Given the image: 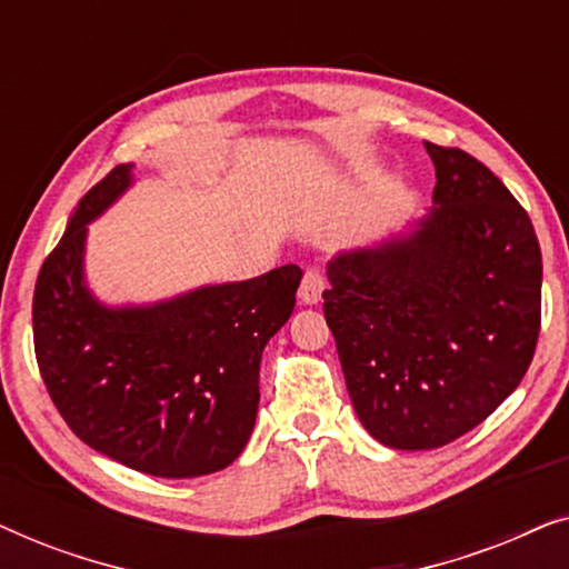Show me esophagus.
Wrapping results in <instances>:
<instances>
[{"instance_id":"obj_1","label":"esophagus","mask_w":569,"mask_h":569,"mask_svg":"<svg viewBox=\"0 0 569 569\" xmlns=\"http://www.w3.org/2000/svg\"><path fill=\"white\" fill-rule=\"evenodd\" d=\"M326 287V277L321 269H308L306 274H302V282H300V300L306 302V306H316L318 300H321V292Z\"/></svg>"}]
</instances>
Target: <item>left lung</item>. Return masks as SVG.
Instances as JSON below:
<instances>
[{
	"mask_svg": "<svg viewBox=\"0 0 569 569\" xmlns=\"http://www.w3.org/2000/svg\"><path fill=\"white\" fill-rule=\"evenodd\" d=\"M435 207L407 238L329 261L326 323L349 399L388 448L473 430L523 380L541 329L531 217L485 162L425 142Z\"/></svg>",
	"mask_w": 569,
	"mask_h": 569,
	"instance_id": "8db88e82",
	"label": "left lung"
}]
</instances>
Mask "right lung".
<instances>
[{"label":"right lung","mask_w":569,"mask_h":569,"mask_svg":"<svg viewBox=\"0 0 569 569\" xmlns=\"http://www.w3.org/2000/svg\"><path fill=\"white\" fill-rule=\"evenodd\" d=\"M131 183L116 166L77 204L33 292V345L53 407L77 438L129 469L204 477L246 448L259 409V365L287 323L295 263L147 308H106L82 277L88 222Z\"/></svg>","instance_id":"obj_1"}]
</instances>
